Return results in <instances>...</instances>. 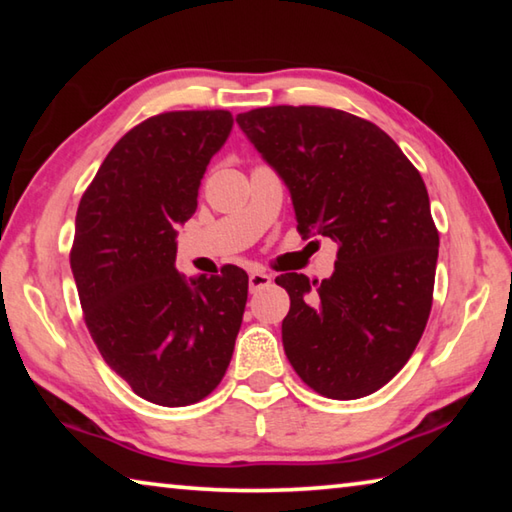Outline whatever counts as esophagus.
<instances>
[{
    "label": "esophagus",
    "mask_w": 512,
    "mask_h": 512,
    "mask_svg": "<svg viewBox=\"0 0 512 512\" xmlns=\"http://www.w3.org/2000/svg\"><path fill=\"white\" fill-rule=\"evenodd\" d=\"M271 284V275L264 273V271H253L248 277V287H250V293H255L259 289H264Z\"/></svg>",
    "instance_id": "obj_1"
}]
</instances>
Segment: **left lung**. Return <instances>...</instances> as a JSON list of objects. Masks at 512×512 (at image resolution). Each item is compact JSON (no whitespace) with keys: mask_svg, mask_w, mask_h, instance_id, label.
<instances>
[{"mask_svg":"<svg viewBox=\"0 0 512 512\" xmlns=\"http://www.w3.org/2000/svg\"><path fill=\"white\" fill-rule=\"evenodd\" d=\"M237 124L287 183L300 235L339 244L327 280L275 277L291 298L287 359L329 400L379 391L411 359L433 302L438 230L420 171L379 126L336 108H255Z\"/></svg>","mask_w":512,"mask_h":512,"instance_id":"8db88e82","label":"left lung"}]
</instances>
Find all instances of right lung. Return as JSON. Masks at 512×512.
Segmentation results:
<instances>
[{"label": "right lung", "instance_id": "add662e5", "mask_svg": "<svg viewBox=\"0 0 512 512\" xmlns=\"http://www.w3.org/2000/svg\"><path fill=\"white\" fill-rule=\"evenodd\" d=\"M232 131L228 110L144 119L112 146L76 212L69 264L83 320L103 361L160 406L205 400L230 366L248 275L187 282L176 228L196 212L201 178Z\"/></svg>", "mask_w": 512, "mask_h": 512}]
</instances>
